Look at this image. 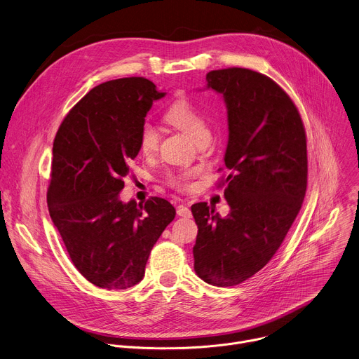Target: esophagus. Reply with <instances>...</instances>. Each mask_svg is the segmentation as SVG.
I'll return each mask as SVG.
<instances>
[{
	"label": "esophagus",
	"mask_w": 359,
	"mask_h": 359,
	"mask_svg": "<svg viewBox=\"0 0 359 359\" xmlns=\"http://www.w3.org/2000/svg\"><path fill=\"white\" fill-rule=\"evenodd\" d=\"M176 212H177V215H180V217H186V218L191 217V211H190V208L186 207V205H177Z\"/></svg>",
	"instance_id": "1"
}]
</instances>
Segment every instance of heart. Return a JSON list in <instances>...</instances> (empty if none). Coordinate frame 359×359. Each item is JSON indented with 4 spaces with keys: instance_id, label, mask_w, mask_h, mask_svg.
I'll list each match as a JSON object with an SVG mask.
<instances>
[{
    "instance_id": "1",
    "label": "heart",
    "mask_w": 359,
    "mask_h": 359,
    "mask_svg": "<svg viewBox=\"0 0 359 359\" xmlns=\"http://www.w3.org/2000/svg\"><path fill=\"white\" fill-rule=\"evenodd\" d=\"M166 121L176 128L189 134L196 142L203 138H210V127L205 116L198 111V108L187 98H175L166 112ZM159 131L151 121H144L138 130V148L144 156H152L159 148ZM194 170H180L176 173H169L166 182L170 187L179 191H187L193 187Z\"/></svg>"
}]
</instances>
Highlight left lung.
<instances>
[{"label": "left lung", "instance_id": "1", "mask_svg": "<svg viewBox=\"0 0 359 359\" xmlns=\"http://www.w3.org/2000/svg\"><path fill=\"white\" fill-rule=\"evenodd\" d=\"M205 80L228 108V175L217 187H225L231 210L219 217L207 203L191 205L198 226L194 271L228 287L259 272L296 219L307 189V138L296 104L271 77L228 67Z\"/></svg>", "mask_w": 359, "mask_h": 359}]
</instances>
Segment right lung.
Segmentation results:
<instances>
[{"instance_id": "right-lung-1", "label": "right lung", "mask_w": 359, "mask_h": 359, "mask_svg": "<svg viewBox=\"0 0 359 359\" xmlns=\"http://www.w3.org/2000/svg\"><path fill=\"white\" fill-rule=\"evenodd\" d=\"M163 95L145 77L98 84L67 112L53 141L49 214L76 269L101 289L140 283L176 215L162 197L140 205L119 200L140 152L138 130Z\"/></svg>"}]
</instances>
